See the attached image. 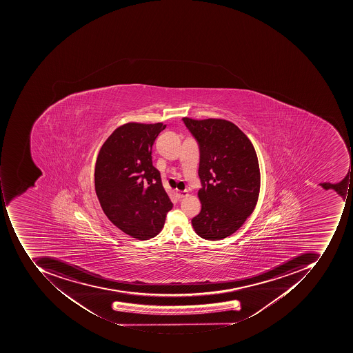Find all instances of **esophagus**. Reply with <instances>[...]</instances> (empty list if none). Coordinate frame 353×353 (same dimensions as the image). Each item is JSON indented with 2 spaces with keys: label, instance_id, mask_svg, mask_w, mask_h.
Wrapping results in <instances>:
<instances>
[{
  "label": "esophagus",
  "instance_id": "34e87169",
  "mask_svg": "<svg viewBox=\"0 0 353 353\" xmlns=\"http://www.w3.org/2000/svg\"><path fill=\"white\" fill-rule=\"evenodd\" d=\"M189 195L187 191H177V196L179 199H183L185 196Z\"/></svg>",
  "mask_w": 353,
  "mask_h": 353
}]
</instances>
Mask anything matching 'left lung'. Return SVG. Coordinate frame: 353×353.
<instances>
[{
  "mask_svg": "<svg viewBox=\"0 0 353 353\" xmlns=\"http://www.w3.org/2000/svg\"><path fill=\"white\" fill-rule=\"evenodd\" d=\"M199 146L201 210L192 219L201 238L219 241L238 230L254 212L260 168L252 142L226 120L182 119Z\"/></svg>",
  "mask_w": 353,
  "mask_h": 353,
  "instance_id": "1",
  "label": "left lung"
}]
</instances>
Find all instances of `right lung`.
<instances>
[{
    "mask_svg": "<svg viewBox=\"0 0 353 353\" xmlns=\"http://www.w3.org/2000/svg\"><path fill=\"white\" fill-rule=\"evenodd\" d=\"M162 123H127L107 139L95 165V191L111 223L138 240L161 231L173 208L161 175L152 165V145Z\"/></svg>",
    "mask_w": 353,
    "mask_h": 353,
    "instance_id": "right-lung-1",
    "label": "right lung"
}]
</instances>
